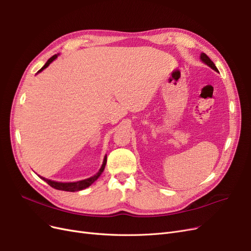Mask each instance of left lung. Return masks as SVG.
<instances>
[{"label":"left lung","instance_id":"obj_1","mask_svg":"<svg viewBox=\"0 0 251 251\" xmlns=\"http://www.w3.org/2000/svg\"><path fill=\"white\" fill-rule=\"evenodd\" d=\"M200 58H201V61H202L204 64H206L207 66H209L210 68L213 69L214 71L218 72V70H217L216 66L214 65V63L211 61V59H210V58L207 56V54H205V53H201V56H200Z\"/></svg>","mask_w":251,"mask_h":251}]
</instances>
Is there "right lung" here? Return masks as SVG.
<instances>
[{"label": "right lung", "mask_w": 251, "mask_h": 251, "mask_svg": "<svg viewBox=\"0 0 251 251\" xmlns=\"http://www.w3.org/2000/svg\"><path fill=\"white\" fill-rule=\"evenodd\" d=\"M56 57H57V54H54L53 56L50 57V58L48 59V61L46 62V64H45L41 69L39 70L38 73L42 72L43 70L46 69L50 64H51ZM106 163H107V155H105L104 160H103V165H102L101 169L99 170V172H98L96 175H94V176H92V177H89V178H87V179H84V180H80V181H77V182H56V181H53V180L46 179V178H44V177H42V176H39V175H38V176H39L40 178H41V179H43L46 183H48L50 186L55 188V189L65 190V192H78V190H82V189L88 187L89 185H92V184L96 181V180L100 177V175H101V174L103 173L104 169H105V166H106Z\"/></svg>", "instance_id": "1"}]
</instances>
